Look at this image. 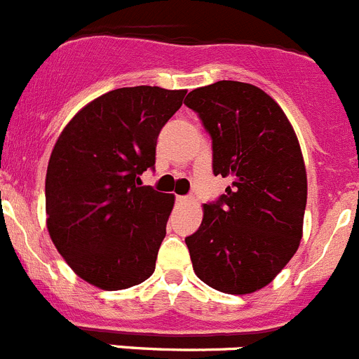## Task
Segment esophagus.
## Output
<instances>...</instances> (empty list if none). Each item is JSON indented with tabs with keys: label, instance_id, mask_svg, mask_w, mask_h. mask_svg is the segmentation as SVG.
Here are the masks:
<instances>
[{
	"label": "esophagus",
	"instance_id": "esophagus-1",
	"mask_svg": "<svg viewBox=\"0 0 359 359\" xmlns=\"http://www.w3.org/2000/svg\"><path fill=\"white\" fill-rule=\"evenodd\" d=\"M176 201H177V203H180V204H187V203H192L194 197H190V196H177Z\"/></svg>",
	"mask_w": 359,
	"mask_h": 359
}]
</instances>
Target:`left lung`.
I'll use <instances>...</instances> for the list:
<instances>
[{"label":"left lung","instance_id":"1","mask_svg":"<svg viewBox=\"0 0 359 359\" xmlns=\"http://www.w3.org/2000/svg\"><path fill=\"white\" fill-rule=\"evenodd\" d=\"M185 105L210 134L213 174L233 177L185 238L194 271L217 291L250 294L299 247L306 170L298 139L280 105L252 84L218 81L190 91Z\"/></svg>","mask_w":359,"mask_h":359}]
</instances>
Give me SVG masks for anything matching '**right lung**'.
<instances>
[{"label":"right lung","mask_w":359,"mask_h":359,"mask_svg":"<svg viewBox=\"0 0 359 359\" xmlns=\"http://www.w3.org/2000/svg\"><path fill=\"white\" fill-rule=\"evenodd\" d=\"M185 90L119 88L65 126L50 155L46 211L50 240L83 280L128 289L155 271L174 196L142 187L156 139Z\"/></svg>","instance_id":"right-lung-1"}]
</instances>
